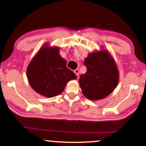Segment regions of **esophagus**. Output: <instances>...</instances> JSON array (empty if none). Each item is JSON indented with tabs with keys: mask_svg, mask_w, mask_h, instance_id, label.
Segmentation results:
<instances>
[{
	"mask_svg": "<svg viewBox=\"0 0 146 146\" xmlns=\"http://www.w3.org/2000/svg\"><path fill=\"white\" fill-rule=\"evenodd\" d=\"M74 73H75L76 74V75L77 76V77H79V70L78 69H76L74 70Z\"/></svg>",
	"mask_w": 146,
	"mask_h": 146,
	"instance_id": "esophagus-1",
	"label": "esophagus"
}]
</instances>
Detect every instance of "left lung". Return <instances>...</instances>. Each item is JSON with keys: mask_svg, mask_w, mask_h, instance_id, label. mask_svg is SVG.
<instances>
[{"mask_svg": "<svg viewBox=\"0 0 146 146\" xmlns=\"http://www.w3.org/2000/svg\"><path fill=\"white\" fill-rule=\"evenodd\" d=\"M84 65L87 70L79 78L82 94L90 100L105 98L116 88L119 70L115 60L106 50L90 53Z\"/></svg>", "mask_w": 146, "mask_h": 146, "instance_id": "left-lung-1", "label": "left lung"}]
</instances>
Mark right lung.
I'll return each mask as SVG.
<instances>
[{"instance_id": "obj_1", "label": "right lung", "mask_w": 146, "mask_h": 146, "mask_svg": "<svg viewBox=\"0 0 146 146\" xmlns=\"http://www.w3.org/2000/svg\"><path fill=\"white\" fill-rule=\"evenodd\" d=\"M59 48L46 44L28 65L27 77L38 94L52 98L60 94L69 80L77 76L66 67L67 62L59 54Z\"/></svg>"}]
</instances>
